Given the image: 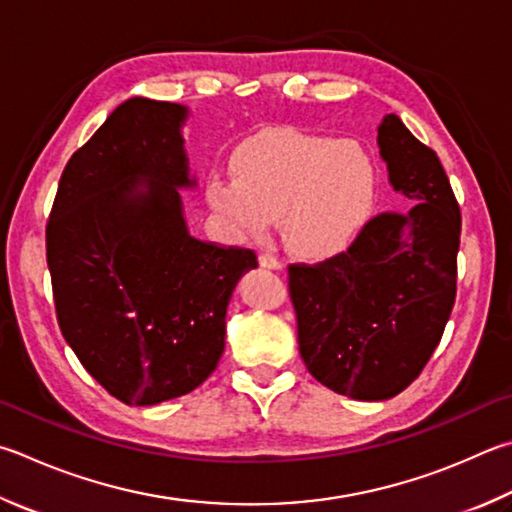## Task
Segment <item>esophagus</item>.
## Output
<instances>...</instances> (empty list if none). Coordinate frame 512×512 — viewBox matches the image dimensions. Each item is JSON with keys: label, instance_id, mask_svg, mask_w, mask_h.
Masks as SVG:
<instances>
[{"label": "esophagus", "instance_id": "34e87169", "mask_svg": "<svg viewBox=\"0 0 512 512\" xmlns=\"http://www.w3.org/2000/svg\"><path fill=\"white\" fill-rule=\"evenodd\" d=\"M257 262L262 268H268V271H282V262L273 255H259Z\"/></svg>", "mask_w": 512, "mask_h": 512}]
</instances>
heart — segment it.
<instances>
[{"label":"heart","mask_w":512,"mask_h":512,"mask_svg":"<svg viewBox=\"0 0 512 512\" xmlns=\"http://www.w3.org/2000/svg\"><path fill=\"white\" fill-rule=\"evenodd\" d=\"M374 197V165L349 138L277 127L235 156V172L206 181V201L235 239L264 237L280 219L284 246L311 262L353 244Z\"/></svg>","instance_id":"heart-1"}]
</instances>
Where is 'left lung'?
<instances>
[{"mask_svg": "<svg viewBox=\"0 0 512 512\" xmlns=\"http://www.w3.org/2000/svg\"><path fill=\"white\" fill-rule=\"evenodd\" d=\"M376 141L410 208L371 219L329 262L288 268L306 369L356 401H387L421 374L457 295L461 212L439 156L396 114Z\"/></svg>", "mask_w": 512, "mask_h": 512, "instance_id": "8db88e82", "label": "left lung"}]
</instances>
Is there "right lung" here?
<instances>
[{
    "mask_svg": "<svg viewBox=\"0 0 512 512\" xmlns=\"http://www.w3.org/2000/svg\"><path fill=\"white\" fill-rule=\"evenodd\" d=\"M188 118L179 102L118 105L64 167L46 226L62 336L127 405L172 401L217 369L232 291L257 268L246 248L190 235Z\"/></svg>",
    "mask_w": 512,
    "mask_h": 512,
    "instance_id": "add662e5",
    "label": "right lung"
}]
</instances>
